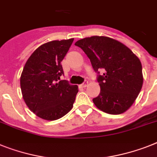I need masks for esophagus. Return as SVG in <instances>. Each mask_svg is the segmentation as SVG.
<instances>
[{
    "label": "esophagus",
    "instance_id": "esophagus-1",
    "mask_svg": "<svg viewBox=\"0 0 157 157\" xmlns=\"http://www.w3.org/2000/svg\"><path fill=\"white\" fill-rule=\"evenodd\" d=\"M88 85H89V82H88L87 81H85V82L83 83V84H81V88H85V87L88 86Z\"/></svg>",
    "mask_w": 157,
    "mask_h": 157
}]
</instances>
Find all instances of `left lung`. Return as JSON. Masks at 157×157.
<instances>
[{
	"instance_id": "1",
	"label": "left lung",
	"mask_w": 157,
	"mask_h": 157,
	"mask_svg": "<svg viewBox=\"0 0 157 157\" xmlns=\"http://www.w3.org/2000/svg\"><path fill=\"white\" fill-rule=\"evenodd\" d=\"M75 45L85 52L98 73L101 93L93 99L94 105L101 111L113 115L127 111L143 85L139 58L127 46L108 36L84 38L77 40ZM101 69L104 71L103 75H99Z\"/></svg>"
}]
</instances>
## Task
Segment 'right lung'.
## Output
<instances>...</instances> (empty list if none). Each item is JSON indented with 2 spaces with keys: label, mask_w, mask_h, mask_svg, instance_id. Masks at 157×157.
Wrapping results in <instances>:
<instances>
[{
  "label": "right lung",
  "mask_w": 157,
  "mask_h": 157,
  "mask_svg": "<svg viewBox=\"0 0 157 157\" xmlns=\"http://www.w3.org/2000/svg\"><path fill=\"white\" fill-rule=\"evenodd\" d=\"M73 38L52 40L38 47L26 61L21 76L23 99L29 109L46 121H55L72 109L77 85L60 81L62 61Z\"/></svg>",
  "instance_id": "obj_1"
}]
</instances>
